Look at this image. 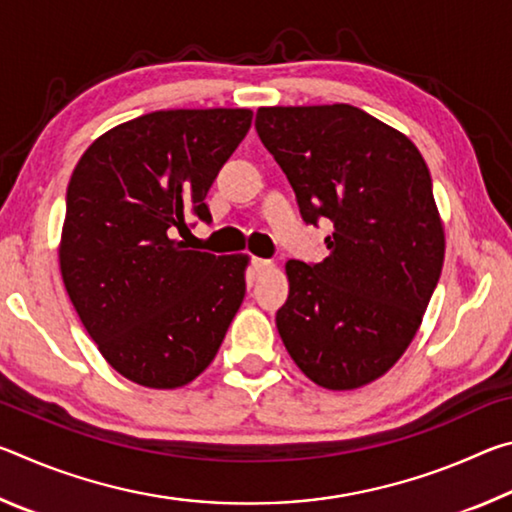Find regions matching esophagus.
<instances>
[{"label":"esophagus","mask_w":512,"mask_h":512,"mask_svg":"<svg viewBox=\"0 0 512 512\" xmlns=\"http://www.w3.org/2000/svg\"><path fill=\"white\" fill-rule=\"evenodd\" d=\"M268 268H273V262H268V259H262V257H253V271L257 275L268 271Z\"/></svg>","instance_id":"esophagus-1"}]
</instances>
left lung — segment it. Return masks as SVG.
Listing matches in <instances>:
<instances>
[{
  "instance_id": "left-lung-1",
  "label": "left lung",
  "mask_w": 512,
  "mask_h": 512,
  "mask_svg": "<svg viewBox=\"0 0 512 512\" xmlns=\"http://www.w3.org/2000/svg\"><path fill=\"white\" fill-rule=\"evenodd\" d=\"M255 128L302 219L334 223L329 257L284 266L289 298L277 332L314 384L366 386L409 348L443 271L427 162L404 133L348 103L259 108Z\"/></svg>"
}]
</instances>
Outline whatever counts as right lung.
Instances as JSON below:
<instances>
[{
	"mask_svg": "<svg viewBox=\"0 0 512 512\" xmlns=\"http://www.w3.org/2000/svg\"><path fill=\"white\" fill-rule=\"evenodd\" d=\"M253 110H158L97 137L69 178L60 275L121 377L171 391L210 366L246 296L248 255L173 239L210 221L205 196Z\"/></svg>",
	"mask_w": 512,
	"mask_h": 512,
	"instance_id": "add662e5",
	"label": "right lung"
}]
</instances>
